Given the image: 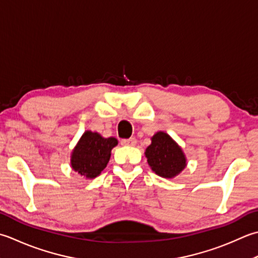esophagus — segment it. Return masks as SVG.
I'll return each mask as SVG.
<instances>
[{
    "mask_svg": "<svg viewBox=\"0 0 258 258\" xmlns=\"http://www.w3.org/2000/svg\"><path fill=\"white\" fill-rule=\"evenodd\" d=\"M120 144L122 145H130V146H133L136 144V139L135 138H131V139H124L120 141Z\"/></svg>",
    "mask_w": 258,
    "mask_h": 258,
    "instance_id": "esophagus-1",
    "label": "esophagus"
}]
</instances>
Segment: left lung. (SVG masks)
Listing matches in <instances>:
<instances>
[{"mask_svg": "<svg viewBox=\"0 0 258 258\" xmlns=\"http://www.w3.org/2000/svg\"><path fill=\"white\" fill-rule=\"evenodd\" d=\"M151 140L152 143L145 150V156L151 169L162 178H174L186 165L182 149L164 132H158Z\"/></svg>", "mask_w": 258, "mask_h": 258, "instance_id": "1", "label": "left lung"}]
</instances>
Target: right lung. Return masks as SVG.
<instances>
[{
    "label": "right lung",
    "mask_w": 258,
    "mask_h": 258,
    "mask_svg": "<svg viewBox=\"0 0 258 258\" xmlns=\"http://www.w3.org/2000/svg\"><path fill=\"white\" fill-rule=\"evenodd\" d=\"M117 143L115 138L105 139L97 132L86 131L72 153L73 170L86 179L96 178L106 168Z\"/></svg>",
    "instance_id": "add662e5"
}]
</instances>
